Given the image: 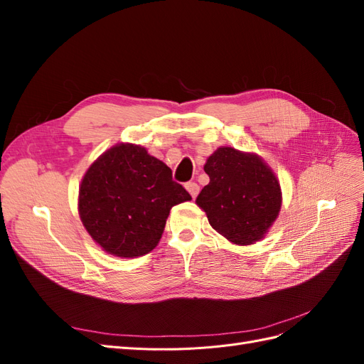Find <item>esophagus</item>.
Here are the masks:
<instances>
[{"mask_svg":"<svg viewBox=\"0 0 364 364\" xmlns=\"http://www.w3.org/2000/svg\"><path fill=\"white\" fill-rule=\"evenodd\" d=\"M185 188H186V191H188V193L191 194L193 199H196V196L199 194V191H200V186L197 185L196 182H188V183H185Z\"/></svg>","mask_w":364,"mask_h":364,"instance_id":"34e87169","label":"esophagus"}]
</instances>
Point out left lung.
I'll list each match as a JSON object with an SVG mask.
<instances>
[{
  "label": "left lung",
  "mask_w": 364,
  "mask_h": 364,
  "mask_svg": "<svg viewBox=\"0 0 364 364\" xmlns=\"http://www.w3.org/2000/svg\"><path fill=\"white\" fill-rule=\"evenodd\" d=\"M205 173L209 183L196 203L209 225L237 245L262 238L281 209V188L273 171L255 155L222 147L208 158Z\"/></svg>",
  "instance_id": "left-lung-1"
}]
</instances>
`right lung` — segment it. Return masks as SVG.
Masks as SVG:
<instances>
[{"instance_id": "obj_1", "label": "right lung", "mask_w": 364, "mask_h": 364, "mask_svg": "<svg viewBox=\"0 0 364 364\" xmlns=\"http://www.w3.org/2000/svg\"><path fill=\"white\" fill-rule=\"evenodd\" d=\"M191 200L171 170L144 147L119 144L86 171L79 213L90 235L106 252L134 258L156 247L170 209Z\"/></svg>"}]
</instances>
